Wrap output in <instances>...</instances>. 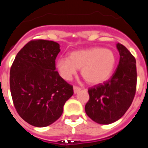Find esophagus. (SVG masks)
Here are the masks:
<instances>
[{"label": "esophagus", "instance_id": "1", "mask_svg": "<svg viewBox=\"0 0 148 148\" xmlns=\"http://www.w3.org/2000/svg\"><path fill=\"white\" fill-rule=\"evenodd\" d=\"M80 90H81V88H79V87L74 86V93H78V92H79Z\"/></svg>", "mask_w": 148, "mask_h": 148}]
</instances>
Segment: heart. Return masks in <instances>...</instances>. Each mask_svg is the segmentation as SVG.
<instances>
[{
    "mask_svg": "<svg viewBox=\"0 0 148 148\" xmlns=\"http://www.w3.org/2000/svg\"><path fill=\"white\" fill-rule=\"evenodd\" d=\"M116 61L114 52L110 49L90 47L71 52L68 58H59L56 68L65 80H71L77 69H82V76L88 83L98 85L109 80Z\"/></svg>",
    "mask_w": 148,
    "mask_h": 148,
    "instance_id": "b5f03b06",
    "label": "heart"
}]
</instances>
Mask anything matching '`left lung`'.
I'll list each match as a JSON object with an SVG mask.
<instances>
[{"label": "left lung", "mask_w": 148, "mask_h": 148, "mask_svg": "<svg viewBox=\"0 0 148 148\" xmlns=\"http://www.w3.org/2000/svg\"><path fill=\"white\" fill-rule=\"evenodd\" d=\"M120 61L110 80L90 88V100L85 110L100 124H109L121 119L132 103L136 89V62L129 51L116 44Z\"/></svg>", "instance_id": "left-lung-1"}]
</instances>
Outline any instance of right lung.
<instances>
[{
  "instance_id": "right-lung-1",
  "label": "right lung",
  "mask_w": 148,
  "mask_h": 148,
  "mask_svg": "<svg viewBox=\"0 0 148 148\" xmlns=\"http://www.w3.org/2000/svg\"><path fill=\"white\" fill-rule=\"evenodd\" d=\"M60 45L51 40H32L16 56L10 70V90L23 120L35 127H47L61 116L73 86L56 71Z\"/></svg>"
}]
</instances>
